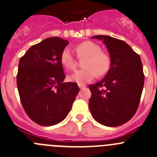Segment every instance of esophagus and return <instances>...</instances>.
Returning a JSON list of instances; mask_svg holds the SVG:
<instances>
[{"label": "esophagus", "mask_w": 157, "mask_h": 157, "mask_svg": "<svg viewBox=\"0 0 157 157\" xmlns=\"http://www.w3.org/2000/svg\"><path fill=\"white\" fill-rule=\"evenodd\" d=\"M79 87H80V89H83V88L86 87V85L85 84H78Z\"/></svg>", "instance_id": "obj_1"}]
</instances>
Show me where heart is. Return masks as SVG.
I'll return each instance as SVG.
<instances>
[{
  "label": "heart",
  "instance_id": "heart-1",
  "mask_svg": "<svg viewBox=\"0 0 157 157\" xmlns=\"http://www.w3.org/2000/svg\"><path fill=\"white\" fill-rule=\"evenodd\" d=\"M75 51L79 58H85L83 66L84 68L76 71L68 77V80L79 84L89 82L95 77L96 74L101 76L106 74L110 67V58L101 48L92 41H84L76 46ZM60 61L67 70H74L77 66V59L70 48L62 51Z\"/></svg>",
  "mask_w": 157,
  "mask_h": 157
}]
</instances>
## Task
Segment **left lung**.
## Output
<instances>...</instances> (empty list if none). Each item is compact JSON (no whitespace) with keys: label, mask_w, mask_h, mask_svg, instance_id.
Masks as SVG:
<instances>
[{"label":"left lung","mask_w":157,"mask_h":157,"mask_svg":"<svg viewBox=\"0 0 157 157\" xmlns=\"http://www.w3.org/2000/svg\"><path fill=\"white\" fill-rule=\"evenodd\" d=\"M92 38L106 45L110 56V68L104 78L89 86V109L99 124L118 127L130 121L139 106L144 84L142 61L124 40L105 35Z\"/></svg>","instance_id":"left-lung-1"}]
</instances>
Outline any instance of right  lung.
<instances>
[{"instance_id": "1", "label": "right lung", "mask_w": 157, "mask_h": 157, "mask_svg": "<svg viewBox=\"0 0 157 157\" xmlns=\"http://www.w3.org/2000/svg\"><path fill=\"white\" fill-rule=\"evenodd\" d=\"M68 44L57 36L47 38L20 59L17 85L21 104L39 125L49 127L63 121L80 90L77 83H63L60 56Z\"/></svg>"}]
</instances>
